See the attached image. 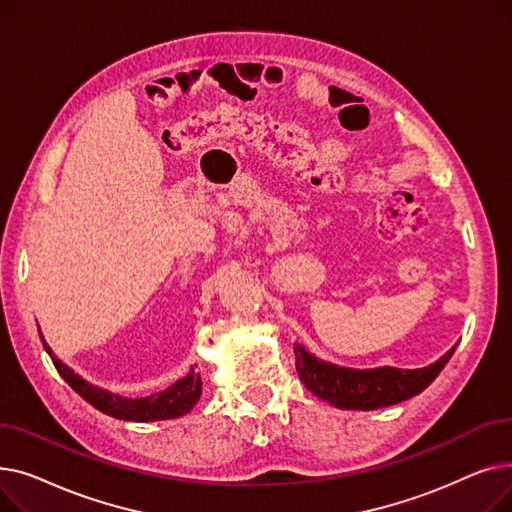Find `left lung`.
Masks as SVG:
<instances>
[{
	"label": "left lung",
	"instance_id": "1",
	"mask_svg": "<svg viewBox=\"0 0 512 512\" xmlns=\"http://www.w3.org/2000/svg\"><path fill=\"white\" fill-rule=\"evenodd\" d=\"M454 348L456 344L436 363L419 369H398L390 365L373 369L342 367L315 357L299 342L294 346V355H297L301 382L317 398L330 402L336 409L373 411L396 405V402L423 392L438 378Z\"/></svg>",
	"mask_w": 512,
	"mask_h": 512
}]
</instances>
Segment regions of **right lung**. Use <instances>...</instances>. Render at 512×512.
Wrapping results in <instances>:
<instances>
[{
	"mask_svg": "<svg viewBox=\"0 0 512 512\" xmlns=\"http://www.w3.org/2000/svg\"><path fill=\"white\" fill-rule=\"evenodd\" d=\"M41 342L45 346L47 355L51 357L53 365H56L58 373L64 378V382L76 392L83 396L89 405H93L97 411L122 419V421H164V419H176L191 411L201 396V375L191 367L182 380H178L174 386L143 396V398H126L116 392H110L105 388L93 386L85 378H80L66 363H62L56 353L51 351L49 344L45 342L41 330H39Z\"/></svg>",
	"mask_w": 512,
	"mask_h": 512,
	"instance_id": "obj_1",
	"label": "right lung"
}]
</instances>
